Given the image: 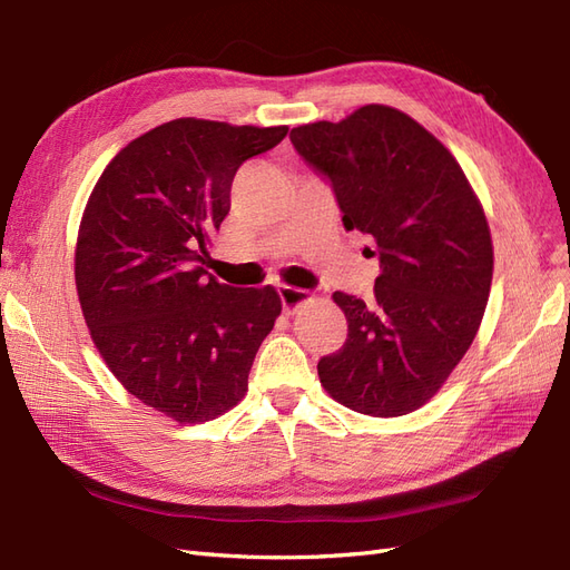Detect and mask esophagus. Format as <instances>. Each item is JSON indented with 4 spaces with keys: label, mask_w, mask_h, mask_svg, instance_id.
I'll return each instance as SVG.
<instances>
[{
    "label": "esophagus",
    "mask_w": 570,
    "mask_h": 570,
    "mask_svg": "<svg viewBox=\"0 0 570 570\" xmlns=\"http://www.w3.org/2000/svg\"><path fill=\"white\" fill-rule=\"evenodd\" d=\"M278 297H281V304L287 314H295L297 308L308 299V292L299 289V287H278Z\"/></svg>",
    "instance_id": "esophagus-1"
}]
</instances>
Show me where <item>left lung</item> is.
Returning <instances> with one entry per match:
<instances>
[{
  "mask_svg": "<svg viewBox=\"0 0 570 570\" xmlns=\"http://www.w3.org/2000/svg\"><path fill=\"white\" fill-rule=\"evenodd\" d=\"M289 140L331 185L342 226L368 235L381 258L373 302L333 295L347 340L318 361L321 383L352 411L404 416L442 387L485 314V214L450 149L392 107L292 128Z\"/></svg>",
  "mask_w": 570,
  "mask_h": 570,
  "instance_id": "obj_1",
  "label": "left lung"
}]
</instances>
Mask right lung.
I'll return each instance as SVG.
<instances>
[{
	"label": "right lung",
	"instance_id": "1",
	"mask_svg": "<svg viewBox=\"0 0 570 570\" xmlns=\"http://www.w3.org/2000/svg\"><path fill=\"white\" fill-rule=\"evenodd\" d=\"M285 135L176 118L120 149L85 206V323L118 383L178 423L212 421L243 400L281 314L273 287L223 285L199 264L230 212L237 168Z\"/></svg>",
	"mask_w": 570,
	"mask_h": 570
}]
</instances>
